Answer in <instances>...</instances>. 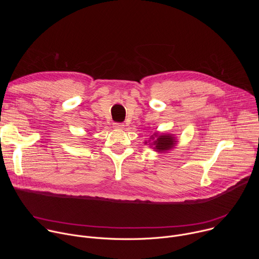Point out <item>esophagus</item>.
I'll return each mask as SVG.
<instances>
[{"instance_id": "1", "label": "esophagus", "mask_w": 259, "mask_h": 259, "mask_svg": "<svg viewBox=\"0 0 259 259\" xmlns=\"http://www.w3.org/2000/svg\"><path fill=\"white\" fill-rule=\"evenodd\" d=\"M114 127L115 129H118V130H122L124 128V125L122 123H115L114 124Z\"/></svg>"}]
</instances>
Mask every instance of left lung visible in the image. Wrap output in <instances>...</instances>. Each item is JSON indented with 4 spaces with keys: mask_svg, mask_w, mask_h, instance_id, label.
Wrapping results in <instances>:
<instances>
[{
    "mask_svg": "<svg viewBox=\"0 0 259 259\" xmlns=\"http://www.w3.org/2000/svg\"><path fill=\"white\" fill-rule=\"evenodd\" d=\"M150 139L149 141H144V144H149L155 152L162 154L171 151L177 144L175 135L171 133H160L157 131L151 135Z\"/></svg>",
    "mask_w": 259,
    "mask_h": 259,
    "instance_id": "1",
    "label": "left lung"
}]
</instances>
